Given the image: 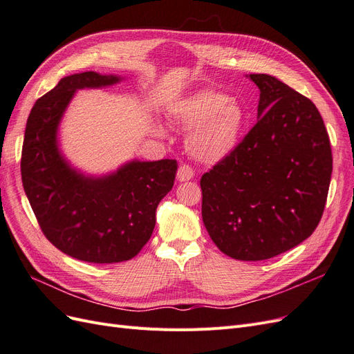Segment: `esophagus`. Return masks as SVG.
I'll use <instances>...</instances> for the list:
<instances>
[{"instance_id": "esophagus-1", "label": "esophagus", "mask_w": 354, "mask_h": 354, "mask_svg": "<svg viewBox=\"0 0 354 354\" xmlns=\"http://www.w3.org/2000/svg\"><path fill=\"white\" fill-rule=\"evenodd\" d=\"M177 178L178 181H187L190 178H194V168L189 164H181L177 171Z\"/></svg>"}]
</instances>
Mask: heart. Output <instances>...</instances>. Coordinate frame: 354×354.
Masks as SVG:
<instances>
[{"label":"heart","mask_w":354,"mask_h":354,"mask_svg":"<svg viewBox=\"0 0 354 354\" xmlns=\"http://www.w3.org/2000/svg\"><path fill=\"white\" fill-rule=\"evenodd\" d=\"M174 121L189 130L187 152L205 164L218 162L238 146L246 121L242 103L218 90H201L181 100Z\"/></svg>","instance_id":"1"}]
</instances>
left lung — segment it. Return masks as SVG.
Returning a JSON list of instances; mask_svg holds the SVG:
<instances>
[{
  "label": "left lung",
  "instance_id": "1",
  "mask_svg": "<svg viewBox=\"0 0 354 354\" xmlns=\"http://www.w3.org/2000/svg\"><path fill=\"white\" fill-rule=\"evenodd\" d=\"M259 121L232 153L201 177L202 220L234 260L273 259L299 245L322 218L332 174L329 136L315 103L266 73Z\"/></svg>",
  "mask_w": 354,
  "mask_h": 354
}]
</instances>
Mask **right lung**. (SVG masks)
<instances>
[{
    "label": "right lung",
    "mask_w": 354,
    "mask_h": 354,
    "mask_svg": "<svg viewBox=\"0 0 354 354\" xmlns=\"http://www.w3.org/2000/svg\"><path fill=\"white\" fill-rule=\"evenodd\" d=\"M120 81L95 72L62 78L32 108L20 173L44 236L73 259L112 264L131 260L151 239L155 211L173 189L177 160H134L103 178L72 169L59 153L56 131L73 93Z\"/></svg>",
    "instance_id": "add662e5"
}]
</instances>
